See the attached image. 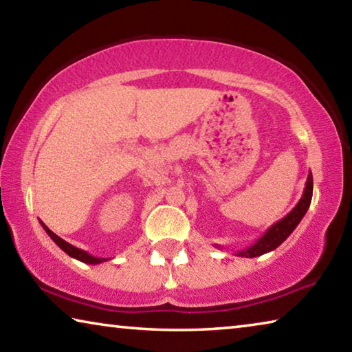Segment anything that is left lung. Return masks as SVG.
I'll return each instance as SVG.
<instances>
[{
  "instance_id": "obj_1",
  "label": "left lung",
  "mask_w": 352,
  "mask_h": 352,
  "mask_svg": "<svg viewBox=\"0 0 352 352\" xmlns=\"http://www.w3.org/2000/svg\"><path fill=\"white\" fill-rule=\"evenodd\" d=\"M312 190H314V178H312V172H309L306 188L302 190L301 199L294 210H292L287 216L283 217L281 220H278L276 223H273L258 241L252 243V245L236 252V256H241V258H256V256L273 252V250L281 245V243L292 234V231L296 228L298 223L301 222V219L305 217V214L307 212L312 200ZM216 248H220V245H216Z\"/></svg>"
}]
</instances>
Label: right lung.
<instances>
[{
    "label": "right lung",
    "instance_id": "obj_1",
    "mask_svg": "<svg viewBox=\"0 0 352 352\" xmlns=\"http://www.w3.org/2000/svg\"><path fill=\"white\" fill-rule=\"evenodd\" d=\"M40 223H41V226H43L45 228V231L47 233V236L51 237L52 241H54L58 247H60L65 253H67L68 256H71V258H74V259H77V261H80V262H85V264H93V265H96V264H102V262H105V261H109L107 258H98V256H93V254H90L88 252H85V250H80V248H77V247H74V245H71V243H68L67 241H63L62 237H58L56 233H52V231L47 228V226L41 222L40 220Z\"/></svg>",
    "mask_w": 352,
    "mask_h": 352
}]
</instances>
